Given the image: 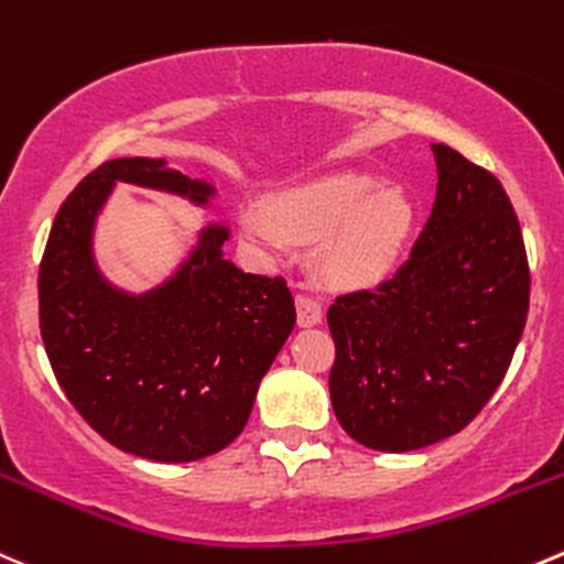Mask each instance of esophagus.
Masks as SVG:
<instances>
[{"mask_svg": "<svg viewBox=\"0 0 564 564\" xmlns=\"http://www.w3.org/2000/svg\"><path fill=\"white\" fill-rule=\"evenodd\" d=\"M322 322V305L316 303L314 297H305L300 294L297 297V325L300 327H314Z\"/></svg>", "mask_w": 564, "mask_h": 564, "instance_id": "34e87169", "label": "esophagus"}]
</instances>
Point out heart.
Segmentation results:
<instances>
[{
  "label": "heart",
  "mask_w": 564,
  "mask_h": 564,
  "mask_svg": "<svg viewBox=\"0 0 564 564\" xmlns=\"http://www.w3.org/2000/svg\"><path fill=\"white\" fill-rule=\"evenodd\" d=\"M415 206L402 184H380L360 171H336L239 212V231L264 253H283L289 239L319 242L322 272L341 286H375L397 267Z\"/></svg>",
  "instance_id": "heart-1"
}]
</instances>
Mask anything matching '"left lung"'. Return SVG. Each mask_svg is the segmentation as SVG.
I'll return each instance as SVG.
<instances>
[{"mask_svg":"<svg viewBox=\"0 0 564 564\" xmlns=\"http://www.w3.org/2000/svg\"><path fill=\"white\" fill-rule=\"evenodd\" d=\"M433 215L410 259L377 292L327 311L330 402L344 433L375 452H413L457 435L510 369L529 314L521 226L499 178L449 145Z\"/></svg>","mask_w":564,"mask_h":564,"instance_id":"8db88e82","label":"left lung"}]
</instances>
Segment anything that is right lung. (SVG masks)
Wrapping results in <instances>:
<instances>
[{"label":"right lung","mask_w":564,"mask_h":564,"mask_svg":"<svg viewBox=\"0 0 564 564\" xmlns=\"http://www.w3.org/2000/svg\"><path fill=\"white\" fill-rule=\"evenodd\" d=\"M118 184L209 206L217 187L162 156H123L85 176L54 217L37 278L48 364L82 419L120 452L193 463L245 430L261 377L294 330L283 278L226 259L231 228L209 220L178 264L143 292L96 259V228Z\"/></svg>","instance_id":"obj_1"}]
</instances>
